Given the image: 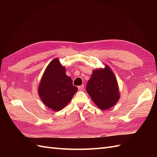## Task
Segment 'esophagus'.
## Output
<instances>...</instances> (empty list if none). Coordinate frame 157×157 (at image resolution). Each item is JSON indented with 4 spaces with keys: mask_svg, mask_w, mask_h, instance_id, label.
<instances>
[{
    "mask_svg": "<svg viewBox=\"0 0 157 157\" xmlns=\"http://www.w3.org/2000/svg\"><path fill=\"white\" fill-rule=\"evenodd\" d=\"M84 85H81V86H78V90H80V91H81V90H82L84 89Z\"/></svg>",
    "mask_w": 157,
    "mask_h": 157,
    "instance_id": "obj_1",
    "label": "esophagus"
}]
</instances>
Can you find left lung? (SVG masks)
Wrapping results in <instances>:
<instances>
[{
    "instance_id": "1",
    "label": "left lung",
    "mask_w": 157,
    "mask_h": 157,
    "mask_svg": "<svg viewBox=\"0 0 157 157\" xmlns=\"http://www.w3.org/2000/svg\"><path fill=\"white\" fill-rule=\"evenodd\" d=\"M92 72L87 83V93L98 108L107 110L115 105L120 98L117 80L107 65L104 69H95Z\"/></svg>"
}]
</instances>
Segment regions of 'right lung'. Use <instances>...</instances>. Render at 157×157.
I'll return each mask as SVG.
<instances>
[{"label":"right lung","mask_w":157,"mask_h":157,"mask_svg":"<svg viewBox=\"0 0 157 157\" xmlns=\"http://www.w3.org/2000/svg\"><path fill=\"white\" fill-rule=\"evenodd\" d=\"M65 73V67L58 58L54 59L47 66L38 87L42 102L55 111H59L67 105L78 90Z\"/></svg>","instance_id":"add662e5"}]
</instances>
